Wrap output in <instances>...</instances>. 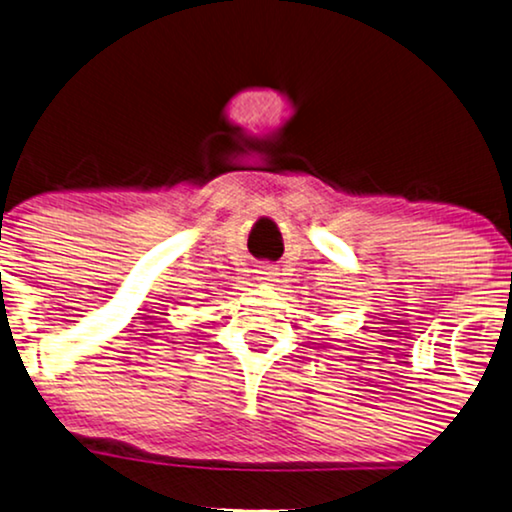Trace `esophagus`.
I'll list each match as a JSON object with an SVG mask.
<instances>
[{
    "mask_svg": "<svg viewBox=\"0 0 512 512\" xmlns=\"http://www.w3.org/2000/svg\"><path fill=\"white\" fill-rule=\"evenodd\" d=\"M257 274H260L264 281H276V276H278V267L276 264H262L260 267V271H257Z\"/></svg>",
    "mask_w": 512,
    "mask_h": 512,
    "instance_id": "1",
    "label": "esophagus"
}]
</instances>
